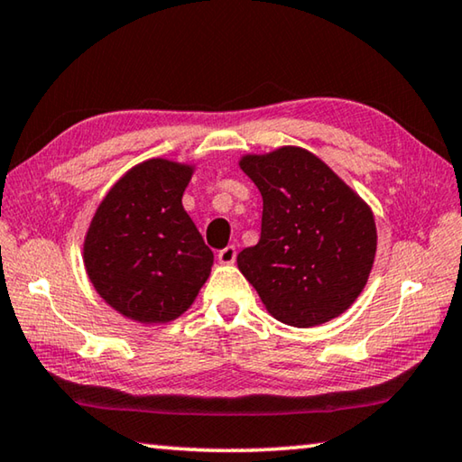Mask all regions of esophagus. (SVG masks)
Segmentation results:
<instances>
[{"instance_id":"esophagus-1","label":"esophagus","mask_w":462,"mask_h":462,"mask_svg":"<svg viewBox=\"0 0 462 462\" xmlns=\"http://www.w3.org/2000/svg\"><path fill=\"white\" fill-rule=\"evenodd\" d=\"M217 261H220V264H232L234 261H236V248L234 246L222 248L220 253H217Z\"/></svg>"}]
</instances>
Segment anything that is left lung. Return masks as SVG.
I'll list each match as a JSON object with an SVG mask.
<instances>
[{"label": "left lung", "instance_id": "8db88e82", "mask_svg": "<svg viewBox=\"0 0 462 462\" xmlns=\"http://www.w3.org/2000/svg\"><path fill=\"white\" fill-rule=\"evenodd\" d=\"M238 165L263 195V224L259 245L236 261L264 308L295 328L344 314L377 253L371 208L306 148L245 154Z\"/></svg>", "mask_w": 462, "mask_h": 462}]
</instances>
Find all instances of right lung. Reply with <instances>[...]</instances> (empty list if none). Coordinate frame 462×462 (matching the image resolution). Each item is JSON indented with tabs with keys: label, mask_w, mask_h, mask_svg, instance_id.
<instances>
[{
	"label": "right lung",
	"mask_w": 462,
	"mask_h": 462,
	"mask_svg": "<svg viewBox=\"0 0 462 462\" xmlns=\"http://www.w3.org/2000/svg\"><path fill=\"white\" fill-rule=\"evenodd\" d=\"M195 167L148 159L101 199L83 240V263L101 300L140 324H165L191 308L214 253L183 209Z\"/></svg>",
	"instance_id": "1"
}]
</instances>
